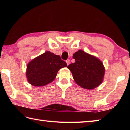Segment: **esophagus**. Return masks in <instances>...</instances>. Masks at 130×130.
<instances>
[{
  "mask_svg": "<svg viewBox=\"0 0 130 130\" xmlns=\"http://www.w3.org/2000/svg\"><path fill=\"white\" fill-rule=\"evenodd\" d=\"M66 62H67V65H68L70 63V60H67V61H66Z\"/></svg>",
  "mask_w": 130,
  "mask_h": 130,
  "instance_id": "34e87169",
  "label": "esophagus"
}]
</instances>
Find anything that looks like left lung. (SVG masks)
I'll use <instances>...</instances> for the list:
<instances>
[{
	"instance_id": "1",
	"label": "left lung",
	"mask_w": 130,
	"mask_h": 130,
	"mask_svg": "<svg viewBox=\"0 0 130 130\" xmlns=\"http://www.w3.org/2000/svg\"><path fill=\"white\" fill-rule=\"evenodd\" d=\"M73 58L75 62L70 63L67 68L78 85L85 89H92L102 83L105 69L98 58L81 50L73 55Z\"/></svg>"
}]
</instances>
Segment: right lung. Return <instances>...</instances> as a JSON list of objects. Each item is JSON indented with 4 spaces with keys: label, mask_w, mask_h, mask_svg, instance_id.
<instances>
[{
    "label": "right lung",
    "mask_w": 130,
    "mask_h": 130,
    "mask_svg": "<svg viewBox=\"0 0 130 130\" xmlns=\"http://www.w3.org/2000/svg\"><path fill=\"white\" fill-rule=\"evenodd\" d=\"M67 66L60 56L50 52L36 57L28 63L26 76L30 84L35 87L44 86L52 82L61 68Z\"/></svg>",
    "instance_id": "right-lung-1"
}]
</instances>
